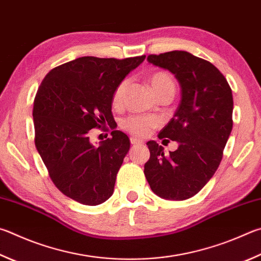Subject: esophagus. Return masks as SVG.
I'll return each mask as SVG.
<instances>
[{
  "mask_svg": "<svg viewBox=\"0 0 261 261\" xmlns=\"http://www.w3.org/2000/svg\"><path fill=\"white\" fill-rule=\"evenodd\" d=\"M130 141H131L132 145H141V144H143V141H141V140L138 139V138H135V137H131Z\"/></svg>",
  "mask_w": 261,
  "mask_h": 261,
  "instance_id": "esophagus-1",
  "label": "esophagus"
}]
</instances>
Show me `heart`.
<instances>
[{
    "label": "heart",
    "mask_w": 261,
    "mask_h": 261,
    "mask_svg": "<svg viewBox=\"0 0 261 261\" xmlns=\"http://www.w3.org/2000/svg\"><path fill=\"white\" fill-rule=\"evenodd\" d=\"M127 83H129V81L125 79L122 80L116 85L112 97V103L114 107L122 106ZM149 83L151 85V89L156 93V96H160L161 93L168 91V90H173L174 91V82L171 75L165 72H156L151 74L149 77ZM160 124L161 120L158 116L154 115H132L124 118L121 122L122 129H124L129 134L136 137H146L151 130L155 129Z\"/></svg>",
    "instance_id": "b5f03b06"
}]
</instances>
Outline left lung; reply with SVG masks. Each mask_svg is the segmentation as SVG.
<instances>
[{
    "instance_id": "left-lung-1",
    "label": "left lung",
    "mask_w": 261,
    "mask_h": 261,
    "mask_svg": "<svg viewBox=\"0 0 261 261\" xmlns=\"http://www.w3.org/2000/svg\"><path fill=\"white\" fill-rule=\"evenodd\" d=\"M147 60L174 75L181 98L159 135L160 139L177 141L178 148L164 155L162 146L148 141L145 176L158 196L187 200L205 186L220 164L233 127L231 89L219 69L187 51L150 55Z\"/></svg>"
}]
</instances>
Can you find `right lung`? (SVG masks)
Masks as SVG:
<instances>
[{
  "mask_svg": "<svg viewBox=\"0 0 261 261\" xmlns=\"http://www.w3.org/2000/svg\"><path fill=\"white\" fill-rule=\"evenodd\" d=\"M145 58L81 57L50 70L37 90L33 107L36 149L56 187L72 200L98 205L113 195L130 140L115 130L112 138L94 146L90 130L113 121L116 85Z\"/></svg>",
  "mask_w": 261,
  "mask_h": 261,
  "instance_id": "add662e5",
  "label": "right lung"
}]
</instances>
